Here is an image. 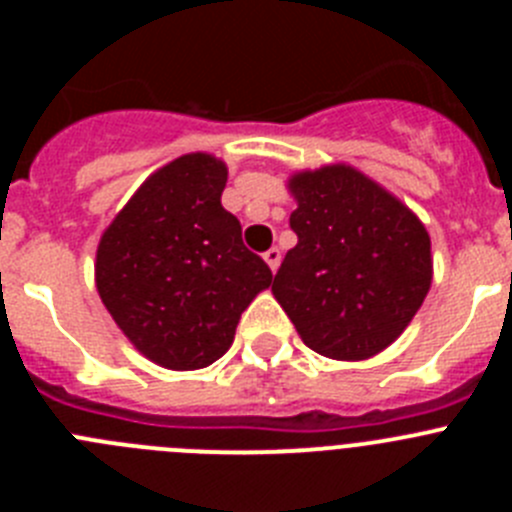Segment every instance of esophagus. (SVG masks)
<instances>
[{
    "instance_id": "obj_1",
    "label": "esophagus",
    "mask_w": 512,
    "mask_h": 512,
    "mask_svg": "<svg viewBox=\"0 0 512 512\" xmlns=\"http://www.w3.org/2000/svg\"><path fill=\"white\" fill-rule=\"evenodd\" d=\"M264 261L269 264L271 271H277L279 261H282V253H279V248H269V251L264 253Z\"/></svg>"
}]
</instances>
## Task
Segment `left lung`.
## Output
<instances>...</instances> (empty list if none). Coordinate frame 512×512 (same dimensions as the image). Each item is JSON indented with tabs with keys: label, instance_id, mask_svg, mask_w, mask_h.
I'll return each instance as SVG.
<instances>
[{
	"label": "left lung",
	"instance_id": "obj_1",
	"mask_svg": "<svg viewBox=\"0 0 512 512\" xmlns=\"http://www.w3.org/2000/svg\"><path fill=\"white\" fill-rule=\"evenodd\" d=\"M297 210L271 292L307 348L364 361L395 343L433 282L420 217L364 171L328 164L287 179Z\"/></svg>",
	"mask_w": 512,
	"mask_h": 512
}]
</instances>
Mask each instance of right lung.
Here are the masks:
<instances>
[{"instance_id": "1", "label": "right lung", "mask_w": 512, "mask_h": 512, "mask_svg": "<svg viewBox=\"0 0 512 512\" xmlns=\"http://www.w3.org/2000/svg\"><path fill=\"white\" fill-rule=\"evenodd\" d=\"M225 182V161L184 153L153 171L99 238L104 307L140 354L174 372L220 359L241 312L271 287V269L220 202Z\"/></svg>"}]
</instances>
